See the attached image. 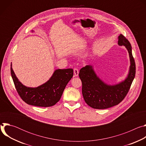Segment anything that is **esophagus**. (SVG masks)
Instances as JSON below:
<instances>
[{"mask_svg":"<svg viewBox=\"0 0 146 146\" xmlns=\"http://www.w3.org/2000/svg\"><path fill=\"white\" fill-rule=\"evenodd\" d=\"M78 73H79V71L78 69L77 68H74V76L75 77H77L78 76Z\"/></svg>","mask_w":146,"mask_h":146,"instance_id":"34e87169","label":"esophagus"}]
</instances>
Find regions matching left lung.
Returning a JSON list of instances; mask_svg holds the SVG:
<instances>
[{
  "label": "left lung",
  "instance_id": "left-lung-1",
  "mask_svg": "<svg viewBox=\"0 0 146 146\" xmlns=\"http://www.w3.org/2000/svg\"><path fill=\"white\" fill-rule=\"evenodd\" d=\"M118 44L125 46L131 61L129 72L123 81L115 86H109L96 76L92 67L87 65L81 68L79 77L82 82V94L88 106L96 109L111 108L121 102L129 91L136 73V65L132 53V46L122 35L118 36Z\"/></svg>",
  "mask_w": 146,
  "mask_h": 146
}]
</instances>
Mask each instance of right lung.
<instances>
[{"label":"right lung","instance_id":"obj_1","mask_svg":"<svg viewBox=\"0 0 146 146\" xmlns=\"http://www.w3.org/2000/svg\"><path fill=\"white\" fill-rule=\"evenodd\" d=\"M11 74L18 95L26 103L46 108L55 105L60 100L67 84L73 76V70L57 69L47 82L36 88H29L22 84L11 67Z\"/></svg>","mask_w":146,"mask_h":146}]
</instances>
